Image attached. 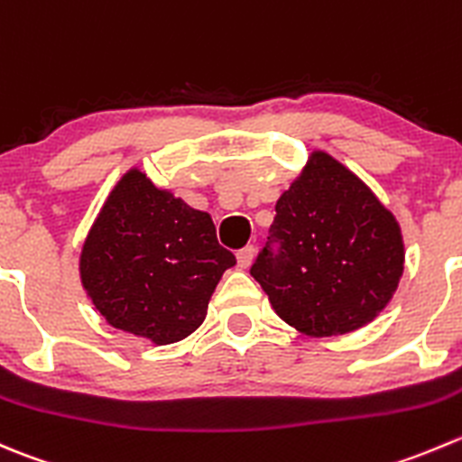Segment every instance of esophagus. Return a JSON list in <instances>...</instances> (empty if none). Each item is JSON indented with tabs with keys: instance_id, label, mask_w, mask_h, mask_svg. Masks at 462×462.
<instances>
[{
	"instance_id": "34e87169",
	"label": "esophagus",
	"mask_w": 462,
	"mask_h": 462,
	"mask_svg": "<svg viewBox=\"0 0 462 462\" xmlns=\"http://www.w3.org/2000/svg\"><path fill=\"white\" fill-rule=\"evenodd\" d=\"M253 262H254L253 245H245V248H241L239 253H236V263H239V268H250V263Z\"/></svg>"
}]
</instances>
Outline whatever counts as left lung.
<instances>
[{
	"mask_svg": "<svg viewBox=\"0 0 462 462\" xmlns=\"http://www.w3.org/2000/svg\"><path fill=\"white\" fill-rule=\"evenodd\" d=\"M275 212L250 275L277 316L307 336L373 322L404 273V239L391 209L345 164L313 151Z\"/></svg>",
	"mask_w": 462,
	"mask_h": 462,
	"instance_id": "8db88e82",
	"label": "left lung"
}]
</instances>
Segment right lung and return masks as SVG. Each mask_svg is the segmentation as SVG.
<instances>
[{"label":"right lung","instance_id":"add662e5","mask_svg":"<svg viewBox=\"0 0 462 462\" xmlns=\"http://www.w3.org/2000/svg\"><path fill=\"white\" fill-rule=\"evenodd\" d=\"M235 263L208 212L155 187L135 167L94 218L79 271L107 325L169 345L203 325L218 280Z\"/></svg>","mask_w":462,"mask_h":462}]
</instances>
